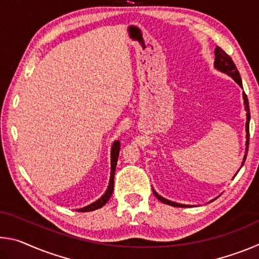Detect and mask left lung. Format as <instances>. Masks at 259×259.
<instances>
[{
  "label": "left lung",
  "mask_w": 259,
  "mask_h": 259,
  "mask_svg": "<svg viewBox=\"0 0 259 259\" xmlns=\"http://www.w3.org/2000/svg\"><path fill=\"white\" fill-rule=\"evenodd\" d=\"M214 57H216V58H214V68L218 69V71L223 72V73L227 74V75L231 76L241 88H242V80H241L240 73H239L238 68H236L235 64L233 63V60H232L231 57L227 55L224 50L221 49L219 47H216V49H214ZM242 96H243L244 108H245V111H247V122H245V131H247V136H245V137H247V140H245V145H247V147H245V154H244L242 164H241V166L243 165L244 161H245V157H247V151H248V145H249V121H250V112H249V103H248L247 95L243 93ZM153 192H154L155 196L161 201L162 203L172 205V207H181V208L190 207V205L172 202V201H169V200H166L164 198H162V196L157 194V193L154 190H153Z\"/></svg>",
  "instance_id": "obj_1"
}]
</instances>
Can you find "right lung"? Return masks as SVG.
I'll return each instance as SVG.
<instances>
[{
    "label": "right lung",
    "mask_w": 259,
    "mask_h": 259,
    "mask_svg": "<svg viewBox=\"0 0 259 259\" xmlns=\"http://www.w3.org/2000/svg\"><path fill=\"white\" fill-rule=\"evenodd\" d=\"M120 142L119 140H115L112 145V150H111V177H109V183H108V187L105 194L102 196V198L98 199L97 201H95L94 203H91L87 207H83L81 209H77V211L81 212H88V211H93V210L102 208L103 205L106 204L109 198L112 196L113 193V188H114V174H115V169H116V163H117V157H119V153H120Z\"/></svg>",
    "instance_id": "obj_1"
}]
</instances>
